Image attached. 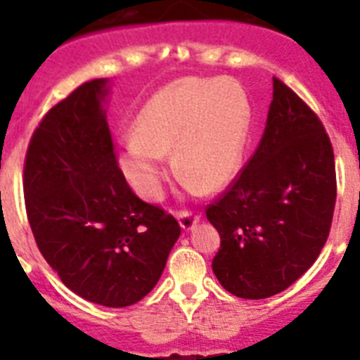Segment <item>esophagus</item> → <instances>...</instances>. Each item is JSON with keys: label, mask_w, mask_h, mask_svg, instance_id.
<instances>
[{"label": "esophagus", "mask_w": 360, "mask_h": 360, "mask_svg": "<svg viewBox=\"0 0 360 360\" xmlns=\"http://www.w3.org/2000/svg\"><path fill=\"white\" fill-rule=\"evenodd\" d=\"M177 217H179L181 228H183L185 231L192 230V228H194V226L200 222V214L192 213V211H179V214H177Z\"/></svg>", "instance_id": "1"}]
</instances>
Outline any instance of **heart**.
Wrapping results in <instances>:
<instances>
[{
  "mask_svg": "<svg viewBox=\"0 0 360 360\" xmlns=\"http://www.w3.org/2000/svg\"><path fill=\"white\" fill-rule=\"evenodd\" d=\"M250 129V104L233 80L181 78L153 95L124 138L120 166L138 194L160 200L168 153L192 186L222 191L239 174Z\"/></svg>",
  "mask_w": 360,
  "mask_h": 360,
  "instance_id": "heart-1",
  "label": "heart"
}]
</instances>
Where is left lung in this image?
Segmentation results:
<instances>
[{
  "label": "left lung",
  "instance_id": "8db88e82",
  "mask_svg": "<svg viewBox=\"0 0 360 360\" xmlns=\"http://www.w3.org/2000/svg\"><path fill=\"white\" fill-rule=\"evenodd\" d=\"M335 203L329 134L314 110L273 78V103L259 146L205 211L220 236L214 276L240 299L284 291L318 259Z\"/></svg>",
  "mask_w": 360,
  "mask_h": 360
}]
</instances>
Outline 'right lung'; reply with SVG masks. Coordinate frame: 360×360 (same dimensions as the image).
<instances>
[{
  "label": "right lung",
  "mask_w": 360,
  "mask_h": 360,
  "mask_svg": "<svg viewBox=\"0 0 360 360\" xmlns=\"http://www.w3.org/2000/svg\"><path fill=\"white\" fill-rule=\"evenodd\" d=\"M106 93L104 78L86 82L48 110L25 153L24 196L37 246L61 282L86 301L123 308L155 288L181 228L124 179Z\"/></svg>",
  "instance_id": "obj_1"
}]
</instances>
